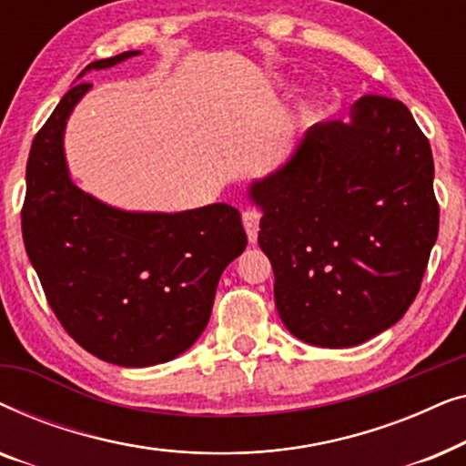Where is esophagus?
Masks as SVG:
<instances>
[{"label":"esophagus","instance_id":"1","mask_svg":"<svg viewBox=\"0 0 466 466\" xmlns=\"http://www.w3.org/2000/svg\"><path fill=\"white\" fill-rule=\"evenodd\" d=\"M241 220H244V228H246L248 239H250V244H257L260 214H258V212H254V209H246V212L241 214Z\"/></svg>","mask_w":466,"mask_h":466}]
</instances>
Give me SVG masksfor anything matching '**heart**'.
Returning <instances> with one entry per match:
<instances>
[{
	"mask_svg": "<svg viewBox=\"0 0 466 466\" xmlns=\"http://www.w3.org/2000/svg\"><path fill=\"white\" fill-rule=\"evenodd\" d=\"M311 114H314V107H311L309 104H301V107H299V112H297V116L301 120H309Z\"/></svg>",
	"mask_w": 466,
	"mask_h": 466,
	"instance_id": "heart-1",
	"label": "heart"
}]
</instances>
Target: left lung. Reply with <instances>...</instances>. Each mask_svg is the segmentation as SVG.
<instances>
[{
	"label": "left lung",
	"mask_w": 466,
	"mask_h": 466,
	"mask_svg": "<svg viewBox=\"0 0 466 466\" xmlns=\"http://www.w3.org/2000/svg\"><path fill=\"white\" fill-rule=\"evenodd\" d=\"M432 177L407 106L365 95L348 123L309 127L289 161L250 184L278 314L297 339L359 346L403 318L439 233Z\"/></svg>",
	"instance_id": "8db88e82"
}]
</instances>
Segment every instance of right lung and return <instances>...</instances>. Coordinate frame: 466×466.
I'll return each mask as SVG.
<instances>
[{
  "label": "right lung",
  "mask_w": 466,
  "mask_h": 466,
  "mask_svg": "<svg viewBox=\"0 0 466 466\" xmlns=\"http://www.w3.org/2000/svg\"><path fill=\"white\" fill-rule=\"evenodd\" d=\"M137 55L127 50L93 61L78 80ZM88 91V82L69 88L31 144L25 250L76 343L112 365L152 367L199 339L222 271L246 250L248 238L228 203L174 214L127 212L76 187L63 136Z\"/></svg>",
  "instance_id": "add662e5"
}]
</instances>
